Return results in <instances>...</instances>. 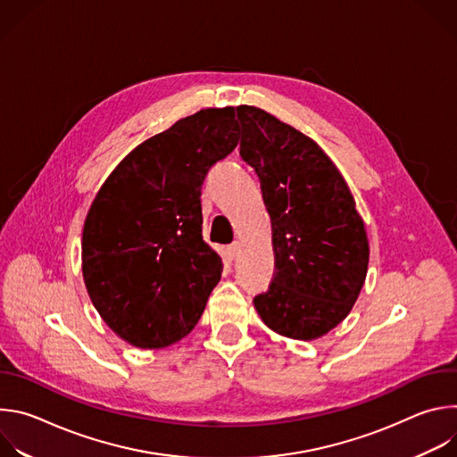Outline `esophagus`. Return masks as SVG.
Returning a JSON list of instances; mask_svg holds the SVG:
<instances>
[{"instance_id": "esophagus-1", "label": "esophagus", "mask_w": 457, "mask_h": 457, "mask_svg": "<svg viewBox=\"0 0 457 457\" xmlns=\"http://www.w3.org/2000/svg\"><path fill=\"white\" fill-rule=\"evenodd\" d=\"M226 253H228V256H229L231 260H235V258L238 256V253H240V244H238V242H233L231 245H228Z\"/></svg>"}]
</instances>
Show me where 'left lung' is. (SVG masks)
<instances>
[{
    "instance_id": "left-lung-1",
    "label": "left lung",
    "mask_w": 457,
    "mask_h": 457,
    "mask_svg": "<svg viewBox=\"0 0 457 457\" xmlns=\"http://www.w3.org/2000/svg\"><path fill=\"white\" fill-rule=\"evenodd\" d=\"M240 155L254 168L271 217L275 275L254 309L275 333L314 340L351 312L367 275L369 242L338 168L266 110L237 106Z\"/></svg>"
}]
</instances>
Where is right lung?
Instances as JSON below:
<instances>
[{
    "label": "right lung",
    "instance_id": "add662e5",
    "mask_svg": "<svg viewBox=\"0 0 457 457\" xmlns=\"http://www.w3.org/2000/svg\"><path fill=\"white\" fill-rule=\"evenodd\" d=\"M240 139L235 108H206L129 152L83 228V278L101 318L141 349L191 333L222 275L203 238L201 189Z\"/></svg>",
    "mask_w": 457,
    "mask_h": 457
}]
</instances>
